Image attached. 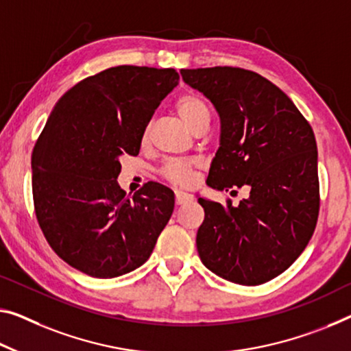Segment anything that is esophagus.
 Here are the masks:
<instances>
[{
	"instance_id": "obj_1",
	"label": "esophagus",
	"mask_w": 351,
	"mask_h": 351,
	"mask_svg": "<svg viewBox=\"0 0 351 351\" xmlns=\"http://www.w3.org/2000/svg\"><path fill=\"white\" fill-rule=\"evenodd\" d=\"M190 199H191V196L188 193L180 191V190L176 191V204H177V206H182V204L188 202V201H190Z\"/></svg>"
}]
</instances>
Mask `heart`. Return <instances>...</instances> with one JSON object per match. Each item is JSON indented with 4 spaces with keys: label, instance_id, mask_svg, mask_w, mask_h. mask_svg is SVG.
<instances>
[{
    "label": "heart",
    "instance_id": "obj_1",
    "mask_svg": "<svg viewBox=\"0 0 351 351\" xmlns=\"http://www.w3.org/2000/svg\"><path fill=\"white\" fill-rule=\"evenodd\" d=\"M179 116L190 125L193 130L199 132L206 128L210 121V110L206 101L196 94L182 95L176 104ZM149 127L143 133V144L149 141ZM196 163L193 160H168L160 168V176L176 185H190L193 182V171Z\"/></svg>",
    "mask_w": 351,
    "mask_h": 351
}]
</instances>
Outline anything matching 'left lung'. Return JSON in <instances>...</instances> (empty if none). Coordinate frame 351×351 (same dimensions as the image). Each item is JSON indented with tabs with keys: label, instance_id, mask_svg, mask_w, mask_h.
<instances>
[{
	"label": "left lung",
	"instance_id": "left-lung-1",
	"mask_svg": "<svg viewBox=\"0 0 351 351\" xmlns=\"http://www.w3.org/2000/svg\"><path fill=\"white\" fill-rule=\"evenodd\" d=\"M221 119L219 149L207 183L232 193L250 186L237 207L199 197L206 218L199 257L226 281L258 285L300 257L320 210L317 143L309 122L278 86L240 67L182 69Z\"/></svg>",
	"mask_w": 351,
	"mask_h": 351
}]
</instances>
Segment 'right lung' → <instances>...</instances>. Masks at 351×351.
Wrapping results in <instances>:
<instances>
[{
	"label": "right lung",
	"instance_id": "add662e5",
	"mask_svg": "<svg viewBox=\"0 0 351 351\" xmlns=\"http://www.w3.org/2000/svg\"><path fill=\"white\" fill-rule=\"evenodd\" d=\"M179 78L174 69L117 66L58 100L32 150V199L48 245L70 267L110 279L152 254L174 193L147 182L130 197L116 179Z\"/></svg>",
	"mask_w": 351,
	"mask_h": 351
}]
</instances>
